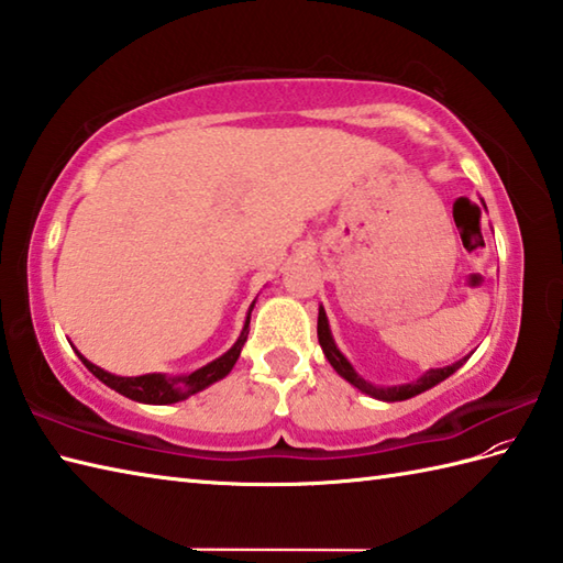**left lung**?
<instances>
[{
    "label": "left lung",
    "instance_id": "left-lung-1",
    "mask_svg": "<svg viewBox=\"0 0 563 563\" xmlns=\"http://www.w3.org/2000/svg\"><path fill=\"white\" fill-rule=\"evenodd\" d=\"M482 202H484V200H482ZM484 208H486V206H484ZM317 336H319L321 351H324V355H327V361L331 363V367L336 369V373H339L343 379H349L353 387H357L361 391L369 394V397H375V399H379V401H404V399H411V397H416V394H421V391H426V389H430V387H435L438 382L448 379L452 373H457V369L464 365L466 357H470V355H466V357H462V361L452 363V365H448V367L428 369L426 375H421L416 382H409V385L375 387V385H369L367 379H363L361 375H357L355 369H353V365H351L349 361H345V355L336 349V343H333V336H331V329H329V319H327L324 307H319Z\"/></svg>",
    "mask_w": 563,
    "mask_h": 563
}]
</instances>
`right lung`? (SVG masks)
<instances>
[{"label": "right lung", "instance_id": "add662e5", "mask_svg": "<svg viewBox=\"0 0 563 563\" xmlns=\"http://www.w3.org/2000/svg\"><path fill=\"white\" fill-rule=\"evenodd\" d=\"M251 309H254V305L249 307L246 324H244L242 333H239V339H236V343L232 345V349L227 351L224 355H220L218 361L202 365L200 369H196V373H190V375H174V377H166V375L121 377V375L106 373V369L89 363L81 353H77V355H79V361L89 367L91 375H97L106 387L115 389L118 394H123V397H128V399L140 401V404H159V406L162 404H176V401H184L188 397H194V394L202 391L206 387L214 385V382H218V379L230 375V369L234 367L236 357H239V353H242L244 343H246V336H249Z\"/></svg>", "mask_w": 563, "mask_h": 563}]
</instances>
